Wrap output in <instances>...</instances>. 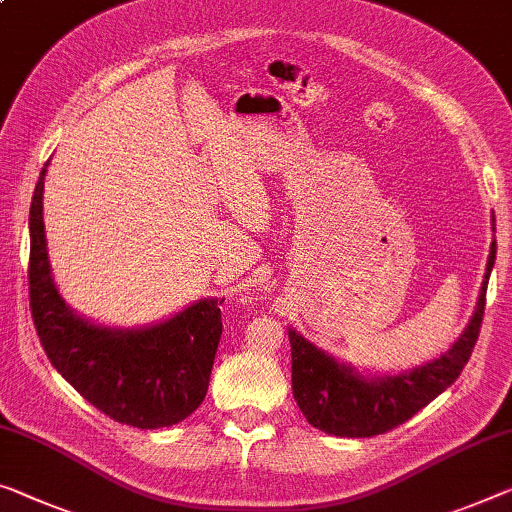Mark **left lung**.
Listing matches in <instances>:
<instances>
[{"label":"left lung","mask_w":512,"mask_h":512,"mask_svg":"<svg viewBox=\"0 0 512 512\" xmlns=\"http://www.w3.org/2000/svg\"><path fill=\"white\" fill-rule=\"evenodd\" d=\"M494 221V216H492ZM497 257L492 241L488 269L478 296L476 312L465 332L449 351L424 367L387 378H364L344 367L289 328L291 389L307 421L319 431L337 437H373L401 426L435 396H440L465 369L481 332L485 291Z\"/></svg>","instance_id":"8db88e82"}]
</instances>
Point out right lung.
Masks as SVG:
<instances>
[{"label":"right lung","instance_id":"obj_1","mask_svg":"<svg viewBox=\"0 0 512 512\" xmlns=\"http://www.w3.org/2000/svg\"><path fill=\"white\" fill-rule=\"evenodd\" d=\"M45 170L29 212V307L47 358L68 383L120 424L173 426L205 401L223 321L216 298L200 300L159 326H93L54 287L43 223Z\"/></svg>","mask_w":512,"mask_h":512}]
</instances>
